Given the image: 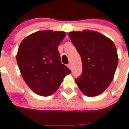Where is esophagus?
<instances>
[{
  "instance_id": "obj_1",
  "label": "esophagus",
  "mask_w": 129,
  "mask_h": 129,
  "mask_svg": "<svg viewBox=\"0 0 129 129\" xmlns=\"http://www.w3.org/2000/svg\"><path fill=\"white\" fill-rule=\"evenodd\" d=\"M68 67L69 68H70V70H71V63H69V64L68 65Z\"/></svg>"
}]
</instances>
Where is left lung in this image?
<instances>
[{"label":"left lung","instance_id":"8db88e82","mask_svg":"<svg viewBox=\"0 0 129 129\" xmlns=\"http://www.w3.org/2000/svg\"><path fill=\"white\" fill-rule=\"evenodd\" d=\"M69 37L81 56L83 71L75 79L81 91L87 96L100 94L110 86L118 63L113 41L96 31L70 32Z\"/></svg>","mask_w":129,"mask_h":129}]
</instances>
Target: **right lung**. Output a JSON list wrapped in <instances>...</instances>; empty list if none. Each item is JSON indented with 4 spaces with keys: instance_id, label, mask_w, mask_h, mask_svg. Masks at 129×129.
Masks as SVG:
<instances>
[{
    "instance_id": "obj_1",
    "label": "right lung",
    "mask_w": 129,
    "mask_h": 129,
    "mask_svg": "<svg viewBox=\"0 0 129 129\" xmlns=\"http://www.w3.org/2000/svg\"><path fill=\"white\" fill-rule=\"evenodd\" d=\"M66 35L63 31H40L21 41L16 56L19 71L33 92L52 94L71 71L62 64L58 47Z\"/></svg>"
}]
</instances>
